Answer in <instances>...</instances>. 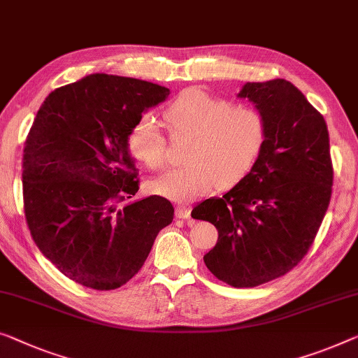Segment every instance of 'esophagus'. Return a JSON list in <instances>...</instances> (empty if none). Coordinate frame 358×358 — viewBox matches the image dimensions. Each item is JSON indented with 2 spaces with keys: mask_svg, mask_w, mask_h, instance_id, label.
I'll use <instances>...</instances> for the list:
<instances>
[{
  "mask_svg": "<svg viewBox=\"0 0 358 358\" xmlns=\"http://www.w3.org/2000/svg\"><path fill=\"white\" fill-rule=\"evenodd\" d=\"M175 215H177L178 218H183V220H186V218H189V215H191V209L188 206H178L177 209H175Z\"/></svg>",
  "mask_w": 358,
  "mask_h": 358,
  "instance_id": "obj_1",
  "label": "esophagus"
}]
</instances>
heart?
<instances>
[{"mask_svg":"<svg viewBox=\"0 0 358 358\" xmlns=\"http://www.w3.org/2000/svg\"><path fill=\"white\" fill-rule=\"evenodd\" d=\"M172 136H191L183 167L154 180L151 189L175 202H191L218 186L230 189L246 180L265 151L268 127L262 112L234 106L199 88L181 92L164 110ZM133 157L151 170L167 161V141L151 115H143L128 131Z\"/></svg>","mask_w":358,"mask_h":358,"instance_id":"b5f03b06","label":"heart"}]
</instances>
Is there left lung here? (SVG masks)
<instances>
[{"label": "left lung", "instance_id": "left-lung-1", "mask_svg": "<svg viewBox=\"0 0 358 358\" xmlns=\"http://www.w3.org/2000/svg\"><path fill=\"white\" fill-rule=\"evenodd\" d=\"M238 96L265 117V151L246 180L191 215L218 230L204 255L213 276L254 287L286 275L308 252L331 199L333 164L327 122L291 82L246 83Z\"/></svg>", "mask_w": 358, "mask_h": 358}]
</instances>
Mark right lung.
<instances>
[{
  "label": "right lung",
  "mask_w": 358,
  "mask_h": 358,
  "mask_svg": "<svg viewBox=\"0 0 358 358\" xmlns=\"http://www.w3.org/2000/svg\"><path fill=\"white\" fill-rule=\"evenodd\" d=\"M170 90L145 80L93 73L48 94L24 146V210L41 254L78 285L117 289L148 259L173 220L162 196L140 188L128 131Z\"/></svg>",
  "instance_id": "1"
}]
</instances>
